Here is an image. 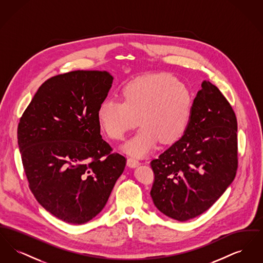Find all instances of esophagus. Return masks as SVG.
Wrapping results in <instances>:
<instances>
[{
    "label": "esophagus",
    "mask_w": 263,
    "mask_h": 263,
    "mask_svg": "<svg viewBox=\"0 0 263 263\" xmlns=\"http://www.w3.org/2000/svg\"><path fill=\"white\" fill-rule=\"evenodd\" d=\"M139 163H140L139 161L134 157H129L127 159V165L130 166V167H136V166L139 165Z\"/></svg>",
    "instance_id": "1"
}]
</instances>
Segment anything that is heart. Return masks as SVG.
Segmentation results:
<instances>
[{
  "mask_svg": "<svg viewBox=\"0 0 263 263\" xmlns=\"http://www.w3.org/2000/svg\"><path fill=\"white\" fill-rule=\"evenodd\" d=\"M121 96L123 101L103 100L98 117L107 135L116 140L137 125L138 119L142 122L124 145V150L131 155L147 154L159 139L163 143L173 142L187 127L193 106L192 93L174 76L140 77L126 84Z\"/></svg>",
  "mask_w": 263,
  "mask_h": 263,
  "instance_id": "1",
  "label": "heart"
}]
</instances>
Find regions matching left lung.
<instances>
[{
	"label": "left lung",
	"mask_w": 263,
	"mask_h": 263,
	"mask_svg": "<svg viewBox=\"0 0 263 263\" xmlns=\"http://www.w3.org/2000/svg\"><path fill=\"white\" fill-rule=\"evenodd\" d=\"M201 87L182 136L151 162L153 202L179 222L207 211L238 168L236 114L216 86L204 81Z\"/></svg>",
	"instance_id": "8db88e82"
}]
</instances>
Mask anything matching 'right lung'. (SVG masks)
Here are the masks:
<instances>
[{
  "instance_id": "add662e5",
  "label": "right lung",
  "mask_w": 263,
  "mask_h": 263,
  "mask_svg": "<svg viewBox=\"0 0 263 263\" xmlns=\"http://www.w3.org/2000/svg\"><path fill=\"white\" fill-rule=\"evenodd\" d=\"M106 71H73L45 81L21 117L17 143L38 203L81 225L103 209L125 157L100 135L98 110L112 86Z\"/></svg>"
}]
</instances>
